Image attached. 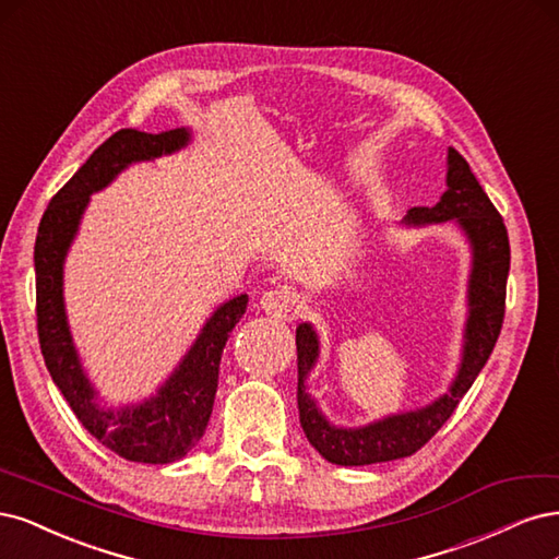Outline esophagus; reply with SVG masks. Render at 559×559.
Instances as JSON below:
<instances>
[{"label":"esophagus","instance_id":"obj_1","mask_svg":"<svg viewBox=\"0 0 559 559\" xmlns=\"http://www.w3.org/2000/svg\"><path fill=\"white\" fill-rule=\"evenodd\" d=\"M297 301H299V295L290 290V287L281 285V287H274V290L264 293L260 299V306L269 316H274L278 320H290L297 313Z\"/></svg>","mask_w":559,"mask_h":559}]
</instances>
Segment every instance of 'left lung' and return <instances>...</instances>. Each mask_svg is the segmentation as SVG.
Returning <instances> with one entry per match:
<instances>
[{"label": "left lung", "instance_id": "1", "mask_svg": "<svg viewBox=\"0 0 559 559\" xmlns=\"http://www.w3.org/2000/svg\"><path fill=\"white\" fill-rule=\"evenodd\" d=\"M448 190L437 206H413L406 223H445L455 221L466 231L474 248V269L469 278V320H466L464 355L455 383L448 394L425 408L402 413L359 429L334 427L318 411L304 390L318 359V336L309 322L297 328V406L306 439L332 464L362 466L408 457L437 435L453 416L460 400L476 381L497 344L503 313H507V278L511 264L509 231L490 197L480 188L469 162L455 148H448Z\"/></svg>", "mask_w": 559, "mask_h": 559}]
</instances>
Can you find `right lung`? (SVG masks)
Returning a JSON list of instances; mask_svg holds the SVG:
<instances>
[{
	"label": "right lung",
	"mask_w": 559,
	"mask_h": 559,
	"mask_svg": "<svg viewBox=\"0 0 559 559\" xmlns=\"http://www.w3.org/2000/svg\"><path fill=\"white\" fill-rule=\"evenodd\" d=\"M188 139L190 134L183 128L159 134L120 130L106 139L52 197L34 243L37 332L52 383L60 388L81 425L102 445L124 460L143 464L181 460L204 437L218 390L223 348L229 332L246 313L248 297H234L211 316L200 338L155 397L139 406L111 411L95 402V390L90 388L71 344L62 301V262L90 194L109 186L114 176L132 162L174 153L183 148Z\"/></svg>",
	"instance_id": "add662e5"
}]
</instances>
